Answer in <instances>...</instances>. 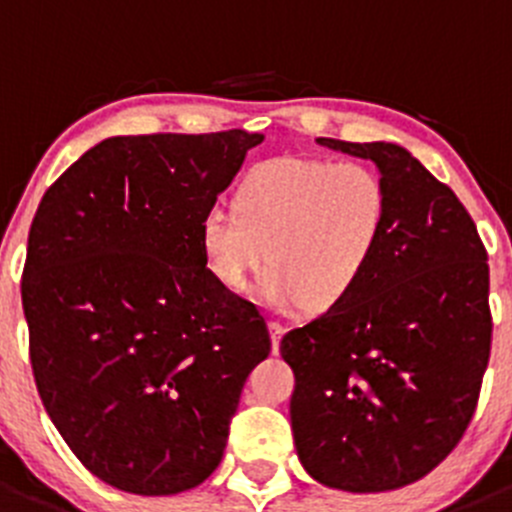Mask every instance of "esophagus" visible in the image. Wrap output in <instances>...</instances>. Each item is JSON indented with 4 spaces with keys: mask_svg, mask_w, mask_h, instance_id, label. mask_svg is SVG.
Masks as SVG:
<instances>
[{
    "mask_svg": "<svg viewBox=\"0 0 512 512\" xmlns=\"http://www.w3.org/2000/svg\"><path fill=\"white\" fill-rule=\"evenodd\" d=\"M284 325L279 323V320H269V333H271V351L274 354H279V343H282V336H284Z\"/></svg>",
    "mask_w": 512,
    "mask_h": 512,
    "instance_id": "34e87169",
    "label": "esophagus"
}]
</instances>
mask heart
I'll return each instance as SVG.
<instances>
[{
    "label": "heart",
    "instance_id": "b5f03b06",
    "mask_svg": "<svg viewBox=\"0 0 512 512\" xmlns=\"http://www.w3.org/2000/svg\"><path fill=\"white\" fill-rule=\"evenodd\" d=\"M387 225V192L359 161L282 156L256 166L238 205L215 202L197 225L202 261L241 292L269 253L261 292L279 310H328L354 289Z\"/></svg>",
    "mask_w": 512,
    "mask_h": 512
}]
</instances>
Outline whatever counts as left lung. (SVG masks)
I'll list each match as a JSON object with an SVG mask.
<instances>
[{
    "mask_svg": "<svg viewBox=\"0 0 512 512\" xmlns=\"http://www.w3.org/2000/svg\"><path fill=\"white\" fill-rule=\"evenodd\" d=\"M320 146L374 161L387 225L364 277L282 338L297 456L320 485L405 487L454 451L490 361V266L454 192L395 143Z\"/></svg>",
    "mask_w": 512,
    "mask_h": 512,
    "instance_id": "8db88e82",
    "label": "left lung"
}]
</instances>
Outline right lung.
Segmentation results:
<instances>
[{"mask_svg": "<svg viewBox=\"0 0 512 512\" xmlns=\"http://www.w3.org/2000/svg\"><path fill=\"white\" fill-rule=\"evenodd\" d=\"M264 135H117L43 194L22 310L38 395L76 459L133 495H176L223 459L246 377L271 351L220 287L197 225Z\"/></svg>", "mask_w": 512, "mask_h": 512, "instance_id": "add662e5", "label": "right lung"}]
</instances>
